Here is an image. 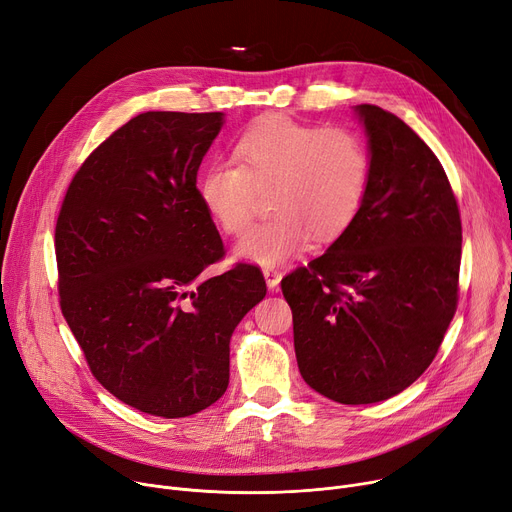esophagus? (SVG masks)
I'll return each instance as SVG.
<instances>
[{
  "label": "esophagus",
  "instance_id": "obj_1",
  "mask_svg": "<svg viewBox=\"0 0 512 512\" xmlns=\"http://www.w3.org/2000/svg\"><path fill=\"white\" fill-rule=\"evenodd\" d=\"M262 275H264V279H266V285H268V289H277V285L281 283V273L277 268H273V266H268V268H264L262 270Z\"/></svg>",
  "mask_w": 512,
  "mask_h": 512
}]
</instances>
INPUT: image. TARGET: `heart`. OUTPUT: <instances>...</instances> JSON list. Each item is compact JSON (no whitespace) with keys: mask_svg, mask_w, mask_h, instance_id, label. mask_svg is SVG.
<instances>
[{"mask_svg":"<svg viewBox=\"0 0 512 512\" xmlns=\"http://www.w3.org/2000/svg\"><path fill=\"white\" fill-rule=\"evenodd\" d=\"M239 165L217 161L200 175L198 196L213 221L231 235L252 221L256 188L270 190L275 215L235 244V256L260 266L293 258L308 242L341 233L362 206L370 153L349 128H320L289 115H266L233 146Z\"/></svg>","mask_w":512,"mask_h":512,"instance_id":"obj_1","label":"heart"}]
</instances>
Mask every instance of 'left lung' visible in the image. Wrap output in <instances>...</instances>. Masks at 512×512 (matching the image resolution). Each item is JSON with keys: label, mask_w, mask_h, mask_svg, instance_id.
Instances as JSON below:
<instances>
[{"label": "left lung", "mask_w": 512, "mask_h": 512, "mask_svg": "<svg viewBox=\"0 0 512 512\" xmlns=\"http://www.w3.org/2000/svg\"><path fill=\"white\" fill-rule=\"evenodd\" d=\"M370 153L357 215L281 281L299 374L343 405L399 395L426 372L457 310L461 217L448 177L403 119L355 105Z\"/></svg>", "instance_id": "obj_1"}]
</instances>
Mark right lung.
<instances>
[{"instance_id":"1","label":"right lung","mask_w":512,"mask_h":512,"mask_svg":"<svg viewBox=\"0 0 512 512\" xmlns=\"http://www.w3.org/2000/svg\"><path fill=\"white\" fill-rule=\"evenodd\" d=\"M225 113L146 111L74 175L55 225L64 318L113 397L188 417L223 397L235 326L264 299L252 264L204 279L223 256L196 175Z\"/></svg>"}]
</instances>
